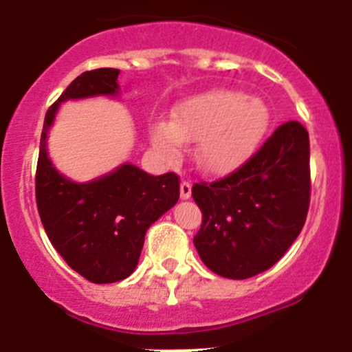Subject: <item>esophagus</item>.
Wrapping results in <instances>:
<instances>
[{"mask_svg": "<svg viewBox=\"0 0 352 352\" xmlns=\"http://www.w3.org/2000/svg\"><path fill=\"white\" fill-rule=\"evenodd\" d=\"M179 195L182 199H188L192 195V183L190 182H182L179 185Z\"/></svg>", "mask_w": 352, "mask_h": 352, "instance_id": "esophagus-1", "label": "esophagus"}]
</instances>
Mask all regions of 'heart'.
<instances>
[{"label": "heart", "instance_id": "b5f03b06", "mask_svg": "<svg viewBox=\"0 0 352 352\" xmlns=\"http://www.w3.org/2000/svg\"><path fill=\"white\" fill-rule=\"evenodd\" d=\"M272 123V111L259 96L236 89H210L179 102L170 121H155L151 144L166 160L176 162L186 142L197 141L199 166L226 174L256 153Z\"/></svg>", "mask_w": 352, "mask_h": 352}]
</instances>
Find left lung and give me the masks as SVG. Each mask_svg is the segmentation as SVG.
I'll use <instances>...</instances> for the list:
<instances>
[{"mask_svg":"<svg viewBox=\"0 0 352 352\" xmlns=\"http://www.w3.org/2000/svg\"><path fill=\"white\" fill-rule=\"evenodd\" d=\"M203 211L194 245L208 268L243 280L272 268L298 238L310 206V141L280 125L234 173L192 186Z\"/></svg>","mask_w":352,"mask_h":352,"instance_id":"obj_1","label":"left lung"}]
</instances>
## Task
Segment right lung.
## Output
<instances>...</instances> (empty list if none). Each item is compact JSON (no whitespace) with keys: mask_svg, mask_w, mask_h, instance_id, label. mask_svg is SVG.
I'll return each mask as SVG.
<instances>
[{"mask_svg":"<svg viewBox=\"0 0 352 352\" xmlns=\"http://www.w3.org/2000/svg\"><path fill=\"white\" fill-rule=\"evenodd\" d=\"M116 68L80 74L49 107L36 164V208L52 247L74 272L93 284H113L132 275L148 227L178 203V174L151 176L139 167H118L89 183H74L47 157V132L61 102L116 95Z\"/></svg>","mask_w":352,"mask_h":352,"instance_id":"add662e5","label":"right lung"}]
</instances>
